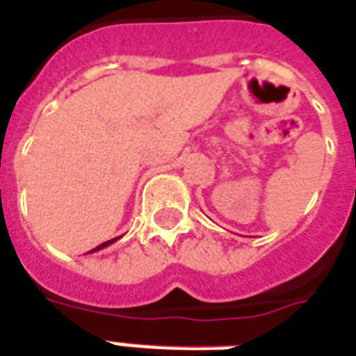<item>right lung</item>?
Here are the masks:
<instances>
[{
    "label": "right lung",
    "instance_id": "add662e5",
    "mask_svg": "<svg viewBox=\"0 0 356 356\" xmlns=\"http://www.w3.org/2000/svg\"><path fill=\"white\" fill-rule=\"evenodd\" d=\"M118 238H115V239H109V241H105V243H102V245H97L96 249H92L90 252H94V251H99V249H105V247H109V245L111 243H115V241H117Z\"/></svg>",
    "mask_w": 356,
    "mask_h": 356
}]
</instances>
